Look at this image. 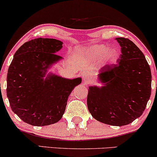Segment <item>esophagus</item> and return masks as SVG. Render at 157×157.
Returning a JSON list of instances; mask_svg holds the SVG:
<instances>
[{"instance_id": "esophagus-1", "label": "esophagus", "mask_w": 157, "mask_h": 157, "mask_svg": "<svg viewBox=\"0 0 157 157\" xmlns=\"http://www.w3.org/2000/svg\"><path fill=\"white\" fill-rule=\"evenodd\" d=\"M82 80H83L84 82H86V83H89V82H91V77H90L89 74L84 73L82 75Z\"/></svg>"}]
</instances>
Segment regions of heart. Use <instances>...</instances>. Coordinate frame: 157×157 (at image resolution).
Wrapping results in <instances>:
<instances>
[{
    "mask_svg": "<svg viewBox=\"0 0 157 157\" xmlns=\"http://www.w3.org/2000/svg\"><path fill=\"white\" fill-rule=\"evenodd\" d=\"M85 54L93 60H100L102 65L113 63L119 57V52L115 47H109L105 44L93 45L85 50Z\"/></svg>",
    "mask_w": 157,
    "mask_h": 157,
    "instance_id": "obj_1",
    "label": "heart"
}]
</instances>
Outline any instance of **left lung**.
I'll list each match as a JSON object with an SVG mask.
<instances>
[{"instance_id":"8db88e82","label":"left lung","mask_w":157,"mask_h":157,"mask_svg":"<svg viewBox=\"0 0 157 157\" xmlns=\"http://www.w3.org/2000/svg\"><path fill=\"white\" fill-rule=\"evenodd\" d=\"M121 46L117 63L100 70L102 86H89L87 105L97 121L113 126L130 124L145 111L151 94V72L145 55L129 39L117 37Z\"/></svg>"}]
</instances>
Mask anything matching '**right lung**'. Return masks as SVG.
<instances>
[{
    "mask_svg": "<svg viewBox=\"0 0 157 157\" xmlns=\"http://www.w3.org/2000/svg\"><path fill=\"white\" fill-rule=\"evenodd\" d=\"M63 42L36 38L25 43L14 55L7 74L6 95L12 111L35 126L56 123L62 118L68 97L82 79H66L48 73L63 59L57 55Z\"/></svg>",
    "mask_w": 157,
    "mask_h": 157,
    "instance_id": "1",
    "label": "right lung"
}]
</instances>
